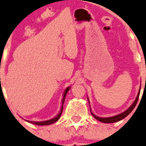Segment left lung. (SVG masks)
I'll list each match as a JSON object with an SVG mask.
<instances>
[{
  "label": "left lung",
  "instance_id": "left-lung-1",
  "mask_svg": "<svg viewBox=\"0 0 146 146\" xmlns=\"http://www.w3.org/2000/svg\"><path fill=\"white\" fill-rule=\"evenodd\" d=\"M140 91H141V87H140V89H139V90H138V95H137L136 100H135V101L133 102V104H132L131 105L130 107H129V108L126 110V111H124L123 112L121 113V114H117V115L113 116V117H98V116L95 115V114H94L92 112V111L90 110L91 114H92V115L93 116L94 118L96 119L97 120L100 121L102 122V123H114V122L119 121L121 120V119H124L125 117H127V116L129 115V114H130L132 111H133V110L134 109V107H136L137 102H138V98H139ZM88 101H89L88 98Z\"/></svg>",
  "mask_w": 146,
  "mask_h": 146
}]
</instances>
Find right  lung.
Instances as JSON below:
<instances>
[{"label":"right lung","instance_id":"right-lung-1","mask_svg":"<svg viewBox=\"0 0 146 146\" xmlns=\"http://www.w3.org/2000/svg\"><path fill=\"white\" fill-rule=\"evenodd\" d=\"M70 89V87H68V88H66V90H65L64 92V96H63V99H62V101H61V110H60V111L58 112V114H57L56 116L55 117H54V118L49 119V120H46V121H28V120H25L26 121L29 122V123H33V124H35V125H38V126H45V125H50V124H52V123H55L56 121H57L60 118V117H61V114H62V111H63V105H64V101H65V98H66V94H67V92H68L69 90Z\"/></svg>","mask_w":146,"mask_h":146}]
</instances>
